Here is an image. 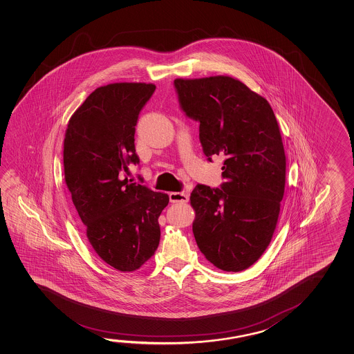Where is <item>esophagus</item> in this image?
<instances>
[{"label":"esophagus","instance_id":"esophagus-1","mask_svg":"<svg viewBox=\"0 0 354 354\" xmlns=\"http://www.w3.org/2000/svg\"><path fill=\"white\" fill-rule=\"evenodd\" d=\"M169 198H170V203H187V201H189V192L185 190V192H170Z\"/></svg>","mask_w":354,"mask_h":354}]
</instances>
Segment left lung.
I'll return each instance as SVG.
<instances>
[{
    "mask_svg": "<svg viewBox=\"0 0 354 354\" xmlns=\"http://www.w3.org/2000/svg\"><path fill=\"white\" fill-rule=\"evenodd\" d=\"M174 87L180 109L200 122L207 160L225 158V183L192 190V232L214 267L242 272L267 250L284 196L286 159L278 122L267 100L230 76L176 79Z\"/></svg>",
    "mask_w": 354,
    "mask_h": 354,
    "instance_id": "left-lung-1",
    "label": "left lung"
}]
</instances>
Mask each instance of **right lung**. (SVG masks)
<instances>
[{
	"label": "right lung",
	"mask_w": 354,
	"mask_h": 354,
	"mask_svg": "<svg viewBox=\"0 0 354 354\" xmlns=\"http://www.w3.org/2000/svg\"><path fill=\"white\" fill-rule=\"evenodd\" d=\"M154 91L153 84L140 82L97 87L74 112L65 133L71 200L95 252L120 272H133L154 254L158 218L169 203L167 194L122 179L129 164H140L136 126Z\"/></svg>",
	"instance_id": "add662e5"
}]
</instances>
